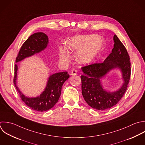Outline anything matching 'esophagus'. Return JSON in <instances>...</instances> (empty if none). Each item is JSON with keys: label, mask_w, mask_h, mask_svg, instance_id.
I'll return each mask as SVG.
<instances>
[{"label": "esophagus", "mask_w": 145, "mask_h": 145, "mask_svg": "<svg viewBox=\"0 0 145 145\" xmlns=\"http://www.w3.org/2000/svg\"><path fill=\"white\" fill-rule=\"evenodd\" d=\"M77 71L76 69H73L71 72V76H75L77 74Z\"/></svg>", "instance_id": "34e87169"}]
</instances>
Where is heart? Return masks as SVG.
Here are the masks:
<instances>
[{
    "label": "heart",
    "instance_id": "b5f03b06",
    "mask_svg": "<svg viewBox=\"0 0 145 145\" xmlns=\"http://www.w3.org/2000/svg\"><path fill=\"white\" fill-rule=\"evenodd\" d=\"M104 44V40L96 35H79L71 38L67 42V46L70 51L77 52V59L79 62L89 64L95 60ZM59 52L60 58L63 61L69 59V52L64 46H60Z\"/></svg>",
    "mask_w": 145,
    "mask_h": 145
}]
</instances>
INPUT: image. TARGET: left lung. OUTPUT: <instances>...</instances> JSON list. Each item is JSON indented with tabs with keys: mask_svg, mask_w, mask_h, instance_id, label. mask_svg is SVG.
Returning a JSON list of instances; mask_svg holds the SVG:
<instances>
[{
	"mask_svg": "<svg viewBox=\"0 0 145 145\" xmlns=\"http://www.w3.org/2000/svg\"><path fill=\"white\" fill-rule=\"evenodd\" d=\"M111 53L102 63H94L81 68L82 94L86 102L92 108L103 111L116 105L124 95L131 74L130 58L127 50L116 35ZM119 68L124 82L121 88L114 92H107L101 84V78L110 70Z\"/></svg>",
	"mask_w": 145,
	"mask_h": 145,
	"instance_id": "obj_1",
	"label": "left lung"
}]
</instances>
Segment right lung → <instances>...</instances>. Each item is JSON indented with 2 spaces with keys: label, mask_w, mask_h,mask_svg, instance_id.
Instances as JSON below:
<instances>
[{
  "label": "right lung",
  "mask_w": 145,
  "mask_h": 145,
  "mask_svg": "<svg viewBox=\"0 0 145 145\" xmlns=\"http://www.w3.org/2000/svg\"><path fill=\"white\" fill-rule=\"evenodd\" d=\"M48 43V37L42 32L35 33L31 35L21 46L16 57V63L41 52L47 47ZM17 65L15 64L13 83L21 100L32 110L39 112L48 111L55 105L60 98L63 84L69 77L67 72L53 74L49 77L47 85L39 96L29 98L25 97L17 86Z\"/></svg>",
  "instance_id": "right-lung-1"
}]
</instances>
